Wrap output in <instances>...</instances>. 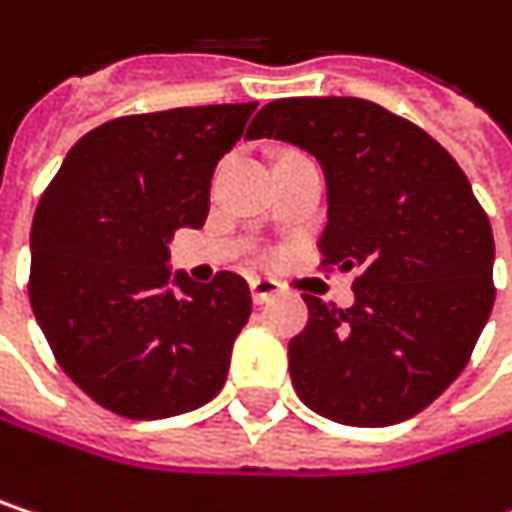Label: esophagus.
Wrapping results in <instances>:
<instances>
[{"instance_id":"esophagus-1","label":"esophagus","mask_w":512,"mask_h":512,"mask_svg":"<svg viewBox=\"0 0 512 512\" xmlns=\"http://www.w3.org/2000/svg\"><path fill=\"white\" fill-rule=\"evenodd\" d=\"M249 287H252V299H255L257 305H263L266 299H272L281 290V284L275 278H252Z\"/></svg>"}]
</instances>
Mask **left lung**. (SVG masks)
<instances>
[{
    "instance_id": "left-lung-1",
    "label": "left lung",
    "mask_w": 512,
    "mask_h": 512,
    "mask_svg": "<svg viewBox=\"0 0 512 512\" xmlns=\"http://www.w3.org/2000/svg\"><path fill=\"white\" fill-rule=\"evenodd\" d=\"M249 139L317 156L320 266L356 272L350 308L305 296L308 326L287 347L299 400L347 427L418 415L460 376L495 302L492 228L457 159L358 97L266 103Z\"/></svg>"
}]
</instances>
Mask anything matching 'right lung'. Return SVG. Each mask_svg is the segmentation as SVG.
I'll return each instance as SVG.
<instances>
[{"mask_svg":"<svg viewBox=\"0 0 512 512\" xmlns=\"http://www.w3.org/2000/svg\"><path fill=\"white\" fill-rule=\"evenodd\" d=\"M257 103L127 115L64 156L32 222L29 299L61 370L103 409L156 421L210 403L252 314L249 284L171 272L177 228H201L210 180Z\"/></svg>","mask_w":512,"mask_h":512,"instance_id":"obj_1","label":"right lung"}]
</instances>
